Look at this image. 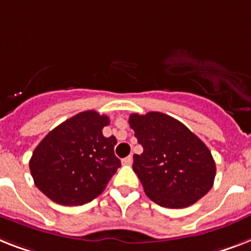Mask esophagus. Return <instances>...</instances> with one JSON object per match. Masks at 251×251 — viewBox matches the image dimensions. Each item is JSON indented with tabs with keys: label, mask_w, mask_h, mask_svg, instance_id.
I'll list each match as a JSON object with an SVG mask.
<instances>
[{
	"label": "esophagus",
	"mask_w": 251,
	"mask_h": 251,
	"mask_svg": "<svg viewBox=\"0 0 251 251\" xmlns=\"http://www.w3.org/2000/svg\"><path fill=\"white\" fill-rule=\"evenodd\" d=\"M132 162V156L130 154V156H127V157H125L124 160H122V164L124 165H131Z\"/></svg>",
	"instance_id": "esophagus-1"
}]
</instances>
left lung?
<instances>
[{
  "label": "left lung",
  "mask_w": 251,
  "mask_h": 251,
  "mask_svg": "<svg viewBox=\"0 0 251 251\" xmlns=\"http://www.w3.org/2000/svg\"><path fill=\"white\" fill-rule=\"evenodd\" d=\"M129 124L143 147V153L132 157V170L153 202L180 209L210 191L215 162L209 148L187 126L161 112L132 113Z\"/></svg>",
  "instance_id": "left-lung-1"
}]
</instances>
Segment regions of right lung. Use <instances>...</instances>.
<instances>
[{"mask_svg":"<svg viewBox=\"0 0 251 251\" xmlns=\"http://www.w3.org/2000/svg\"><path fill=\"white\" fill-rule=\"evenodd\" d=\"M105 115L85 111L49 132L29 160L34 184L50 200L64 206L93 201L121 166L115 156L117 139L105 138Z\"/></svg>","mask_w":251,"mask_h":251,"instance_id":"obj_1","label":"right lung"}]
</instances>
